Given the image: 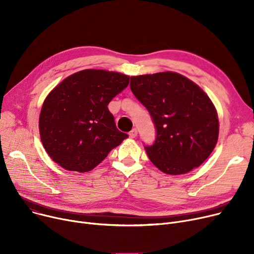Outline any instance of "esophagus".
Segmentation results:
<instances>
[{
    "mask_svg": "<svg viewBox=\"0 0 254 254\" xmlns=\"http://www.w3.org/2000/svg\"><path fill=\"white\" fill-rule=\"evenodd\" d=\"M129 137L130 138H136L137 135H138V129L137 128H132L130 131H129Z\"/></svg>",
    "mask_w": 254,
    "mask_h": 254,
    "instance_id": "esophagus-1",
    "label": "esophagus"
}]
</instances>
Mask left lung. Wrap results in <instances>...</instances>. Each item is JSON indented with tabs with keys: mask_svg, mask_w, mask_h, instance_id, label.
Listing matches in <instances>:
<instances>
[{
	"mask_svg": "<svg viewBox=\"0 0 254 254\" xmlns=\"http://www.w3.org/2000/svg\"><path fill=\"white\" fill-rule=\"evenodd\" d=\"M129 86L156 129L154 143L144 146L151 163L169 175L201 166L219 131L216 109L204 90L175 72L132 76Z\"/></svg>",
	"mask_w": 254,
	"mask_h": 254,
	"instance_id": "left-lung-1",
	"label": "left lung"
}]
</instances>
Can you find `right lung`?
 I'll list each match as a JSON object with an SVG mask.
<instances>
[{
    "label": "right lung",
    "mask_w": 254,
    "mask_h": 254,
    "mask_svg": "<svg viewBox=\"0 0 254 254\" xmlns=\"http://www.w3.org/2000/svg\"><path fill=\"white\" fill-rule=\"evenodd\" d=\"M129 77L106 70H83L66 77L45 99L40 137L62 168L84 173L97 167L128 136L120 131L108 104Z\"/></svg>",
    "instance_id": "add662e5"
}]
</instances>
